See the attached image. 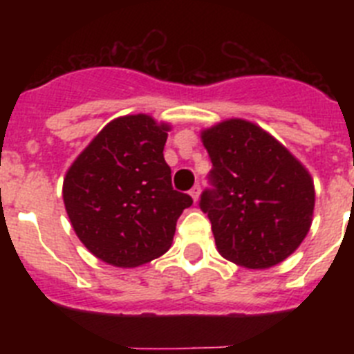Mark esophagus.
I'll return each mask as SVG.
<instances>
[{"label": "esophagus", "instance_id": "obj_1", "mask_svg": "<svg viewBox=\"0 0 354 354\" xmlns=\"http://www.w3.org/2000/svg\"><path fill=\"white\" fill-rule=\"evenodd\" d=\"M189 195H192L193 202H198V196H200V186L196 184V186H193L192 189H189Z\"/></svg>", "mask_w": 354, "mask_h": 354}]
</instances>
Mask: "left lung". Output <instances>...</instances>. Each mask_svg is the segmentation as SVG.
I'll list each match as a JSON object with an SVG mask.
<instances>
[{
	"label": "left lung",
	"mask_w": 354,
	"mask_h": 354,
	"mask_svg": "<svg viewBox=\"0 0 354 354\" xmlns=\"http://www.w3.org/2000/svg\"><path fill=\"white\" fill-rule=\"evenodd\" d=\"M214 189L202 193L221 257L268 270L292 255L310 230L315 189L310 171L261 126L227 118L200 131Z\"/></svg>",
	"instance_id": "left-lung-1"
}]
</instances>
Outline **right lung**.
I'll use <instances>...</instances> for the list:
<instances>
[{
  "instance_id": "1",
  "label": "right lung",
  "mask_w": 354,
  "mask_h": 354,
  "mask_svg": "<svg viewBox=\"0 0 354 354\" xmlns=\"http://www.w3.org/2000/svg\"><path fill=\"white\" fill-rule=\"evenodd\" d=\"M171 129L145 113L106 124L64 177L72 228L92 255L115 268H138L171 246L192 196L171 187L162 149Z\"/></svg>"
}]
</instances>
